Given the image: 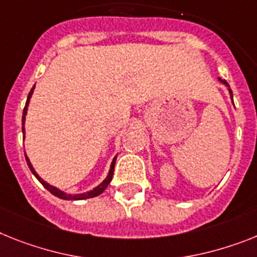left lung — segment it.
Returning a JSON list of instances; mask_svg holds the SVG:
<instances>
[{
	"mask_svg": "<svg viewBox=\"0 0 257 257\" xmlns=\"http://www.w3.org/2000/svg\"><path fill=\"white\" fill-rule=\"evenodd\" d=\"M219 81L222 82V83H223V85H226L228 87V92H230V96H231V99H232V91H231V88H230V86H228V83L226 81H223V79H221V78H218Z\"/></svg>",
	"mask_w": 257,
	"mask_h": 257,
	"instance_id": "1",
	"label": "left lung"
}]
</instances>
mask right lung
<instances>
[{
  "instance_id": "add662e5",
  "label": "right lung",
  "mask_w": 257,
  "mask_h": 257,
  "mask_svg": "<svg viewBox=\"0 0 257 257\" xmlns=\"http://www.w3.org/2000/svg\"><path fill=\"white\" fill-rule=\"evenodd\" d=\"M34 88H35V86L31 88V91H30L29 96H27V102H26V105H25V109H23V116H22V132H23V140H25V120H26V115H27V107H29V103H30V99H31V95L32 92H34ZM26 155V154H25ZM26 161H27V165H29L30 170H31V172L34 174V175L36 176V179H38L39 182L42 183L43 187H44L45 189H48L49 192H51L52 195H55L56 197L59 198H62V200H85V198H91V197H96V196H99L100 193H103L104 192V189L108 187V184L111 183L112 180V176H113V169H115V162H116V157L113 159H112V163H111V169H109V172L108 175H107V178L103 180L100 184L96 187V188H94L92 191H88L86 192V193H78V195H69V193H65V192L60 191L59 188H56V187H53V185L48 184L47 182H44L40 176L36 174V171L34 170V167H32L31 162H30V159L27 158V155H26Z\"/></svg>"
}]
</instances>
